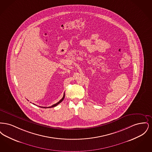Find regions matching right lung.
I'll return each instance as SVG.
<instances>
[{"mask_svg":"<svg viewBox=\"0 0 152 152\" xmlns=\"http://www.w3.org/2000/svg\"><path fill=\"white\" fill-rule=\"evenodd\" d=\"M64 97H65V94H64V95H63V98L60 100V101L58 102L57 103H56L55 104H53V105H52L51 107H40V106H39V107H40V108H53V107H56V106H57L58 104H59L60 102H61L62 101L64 100Z\"/></svg>","mask_w":152,"mask_h":152,"instance_id":"right-lung-1","label":"right lung"}]
</instances>
